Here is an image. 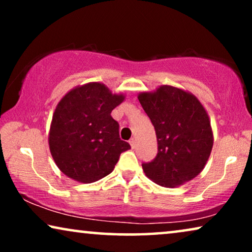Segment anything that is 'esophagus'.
Masks as SVG:
<instances>
[{"label":"esophagus","mask_w":252,"mask_h":252,"mask_svg":"<svg viewBox=\"0 0 252 252\" xmlns=\"http://www.w3.org/2000/svg\"><path fill=\"white\" fill-rule=\"evenodd\" d=\"M129 144H130V147H132V148H135V146H136V140L134 139V137H133V139H130V140H129Z\"/></svg>","instance_id":"1"}]
</instances>
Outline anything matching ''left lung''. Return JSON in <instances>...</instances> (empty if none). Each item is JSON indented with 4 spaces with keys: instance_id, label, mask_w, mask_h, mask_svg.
Returning a JSON list of instances; mask_svg holds the SVG:
<instances>
[{
    "instance_id": "obj_1",
    "label": "left lung",
    "mask_w": 252,
    "mask_h": 252,
    "mask_svg": "<svg viewBox=\"0 0 252 252\" xmlns=\"http://www.w3.org/2000/svg\"><path fill=\"white\" fill-rule=\"evenodd\" d=\"M156 130L158 153L143 163L144 173L161 187L174 188L201 173L213 147L208 112L191 93L170 85L137 95Z\"/></svg>"
}]
</instances>
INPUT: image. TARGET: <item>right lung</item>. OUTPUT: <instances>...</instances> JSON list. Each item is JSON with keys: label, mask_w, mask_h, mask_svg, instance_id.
<instances>
[{"label": "right lung", "mask_w": 252, "mask_h": 252, "mask_svg": "<svg viewBox=\"0 0 252 252\" xmlns=\"http://www.w3.org/2000/svg\"><path fill=\"white\" fill-rule=\"evenodd\" d=\"M125 101L101 82H88L67 92L50 124V154L57 167L73 180L92 184L111 173L120 154L130 146L119 137L111 111Z\"/></svg>", "instance_id": "add662e5"}]
</instances>
